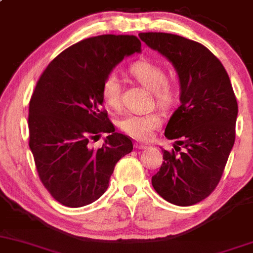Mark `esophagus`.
<instances>
[{"mask_svg":"<svg viewBox=\"0 0 253 253\" xmlns=\"http://www.w3.org/2000/svg\"><path fill=\"white\" fill-rule=\"evenodd\" d=\"M135 147L139 148V150H146V148H147L148 146L145 145V144H139V142H136V144H135Z\"/></svg>","mask_w":253,"mask_h":253,"instance_id":"obj_1","label":"esophagus"}]
</instances>
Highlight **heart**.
Returning <instances> with one entry per match:
<instances>
[{
	"label": "heart",
	"mask_w": 253,
	"mask_h": 253,
	"mask_svg": "<svg viewBox=\"0 0 253 253\" xmlns=\"http://www.w3.org/2000/svg\"><path fill=\"white\" fill-rule=\"evenodd\" d=\"M129 73L141 85L152 91L156 105L167 109L175 102L176 93L174 87L168 83V75L160 64L155 62L136 61L129 67ZM101 93L105 103L111 108L121 107L122 85L116 73H109L102 82ZM162 123L158 113H129L119 122V127L129 136L137 140H148L152 136L153 130L157 129Z\"/></svg>",
	"instance_id": "heart-1"
}]
</instances>
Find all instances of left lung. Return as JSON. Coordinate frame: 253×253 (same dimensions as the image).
Here are the masks:
<instances>
[{
  "mask_svg": "<svg viewBox=\"0 0 253 253\" xmlns=\"http://www.w3.org/2000/svg\"><path fill=\"white\" fill-rule=\"evenodd\" d=\"M139 36L173 64L180 82V106L165 135L175 140V150L183 145L185 151L162 150L165 161L152 186L170 204L195 205L217 187L235 142V93L223 64L201 43L167 33Z\"/></svg>",
  "mask_w": 253,
  "mask_h": 253,
  "instance_id": "obj_1",
  "label": "left lung"
}]
</instances>
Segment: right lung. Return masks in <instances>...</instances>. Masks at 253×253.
<instances>
[{
  "instance_id": "add662e5",
  "label": "right lung",
  "mask_w": 253,
  "mask_h": 253,
  "mask_svg": "<svg viewBox=\"0 0 253 253\" xmlns=\"http://www.w3.org/2000/svg\"><path fill=\"white\" fill-rule=\"evenodd\" d=\"M141 51L134 35H100L74 43L42 73L29 103V147L41 183L56 201L77 208L107 190L117 162L132 151L102 108V82L124 57ZM107 132L98 150L88 141Z\"/></svg>"
}]
</instances>
